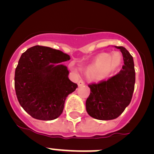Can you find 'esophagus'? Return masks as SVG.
Here are the masks:
<instances>
[{
	"instance_id": "esophagus-1",
	"label": "esophagus",
	"mask_w": 154,
	"mask_h": 154,
	"mask_svg": "<svg viewBox=\"0 0 154 154\" xmlns=\"http://www.w3.org/2000/svg\"><path fill=\"white\" fill-rule=\"evenodd\" d=\"M85 85V82H84V81L79 80V82H78V85H79V87L82 86V85Z\"/></svg>"
}]
</instances>
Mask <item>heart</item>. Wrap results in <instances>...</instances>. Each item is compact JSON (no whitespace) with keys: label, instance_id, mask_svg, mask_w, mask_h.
Here are the masks:
<instances>
[{"label":"heart","instance_id":"heart-1","mask_svg":"<svg viewBox=\"0 0 154 154\" xmlns=\"http://www.w3.org/2000/svg\"><path fill=\"white\" fill-rule=\"evenodd\" d=\"M121 63V55L118 52H114L111 55L106 53L100 54L88 67V73L93 77L105 76L116 69Z\"/></svg>","mask_w":154,"mask_h":154}]
</instances>
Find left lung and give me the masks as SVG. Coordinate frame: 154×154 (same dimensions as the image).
I'll use <instances>...</instances> for the list:
<instances>
[{
  "mask_svg": "<svg viewBox=\"0 0 154 154\" xmlns=\"http://www.w3.org/2000/svg\"><path fill=\"white\" fill-rule=\"evenodd\" d=\"M122 69L107 80L88 85L91 93L86 100V110L92 118L109 121L118 118L129 106L135 88V72L132 56L123 46Z\"/></svg>",
  "mask_w": 154,
  "mask_h": 154,
  "instance_id": "1",
  "label": "left lung"
}]
</instances>
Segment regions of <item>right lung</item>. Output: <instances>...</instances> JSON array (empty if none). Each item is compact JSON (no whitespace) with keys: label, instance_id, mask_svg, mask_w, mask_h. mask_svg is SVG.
<instances>
[{"label":"right lung","instance_id":"obj_1","mask_svg":"<svg viewBox=\"0 0 154 154\" xmlns=\"http://www.w3.org/2000/svg\"><path fill=\"white\" fill-rule=\"evenodd\" d=\"M69 59L60 50L41 45L22 54L15 71V90L19 104L32 118L51 121L62 114L66 97L78 88L60 63Z\"/></svg>","mask_w":154,"mask_h":154}]
</instances>
